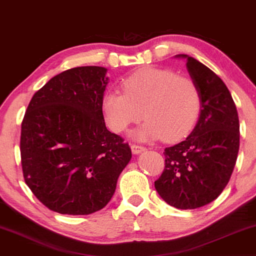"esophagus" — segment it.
Segmentation results:
<instances>
[{"label": "esophagus", "instance_id": "1", "mask_svg": "<svg viewBox=\"0 0 256 256\" xmlns=\"http://www.w3.org/2000/svg\"><path fill=\"white\" fill-rule=\"evenodd\" d=\"M131 150H132V152L134 153V154H138V153L144 151L145 148H144V146L138 145V144H131Z\"/></svg>", "mask_w": 256, "mask_h": 256}]
</instances>
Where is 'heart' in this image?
<instances>
[{
    "mask_svg": "<svg viewBox=\"0 0 256 256\" xmlns=\"http://www.w3.org/2000/svg\"><path fill=\"white\" fill-rule=\"evenodd\" d=\"M122 92L104 94L102 108L114 132L148 118L134 132L138 139L172 142L185 138L196 124L202 110V94L196 80L166 68H142L122 80Z\"/></svg>",
    "mask_w": 256,
    "mask_h": 256,
    "instance_id": "b5f03b06",
    "label": "heart"
}]
</instances>
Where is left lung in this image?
Listing matches in <instances>:
<instances>
[{
  "label": "left lung",
  "instance_id": "left-lung-1",
  "mask_svg": "<svg viewBox=\"0 0 256 256\" xmlns=\"http://www.w3.org/2000/svg\"><path fill=\"white\" fill-rule=\"evenodd\" d=\"M182 57L202 94L200 117L185 140L165 148V168L154 187L168 205L194 210L216 200L230 182L239 152L240 124L222 80L193 57Z\"/></svg>",
  "mask_w": 256,
  "mask_h": 256
}]
</instances>
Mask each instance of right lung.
<instances>
[{
	"instance_id": "obj_1",
	"label": "right lung",
	"mask_w": 256,
	"mask_h": 256,
	"mask_svg": "<svg viewBox=\"0 0 256 256\" xmlns=\"http://www.w3.org/2000/svg\"><path fill=\"white\" fill-rule=\"evenodd\" d=\"M106 69L78 66L34 94L21 125L24 182L48 208L86 216L108 205L131 148L105 126Z\"/></svg>"
}]
</instances>
